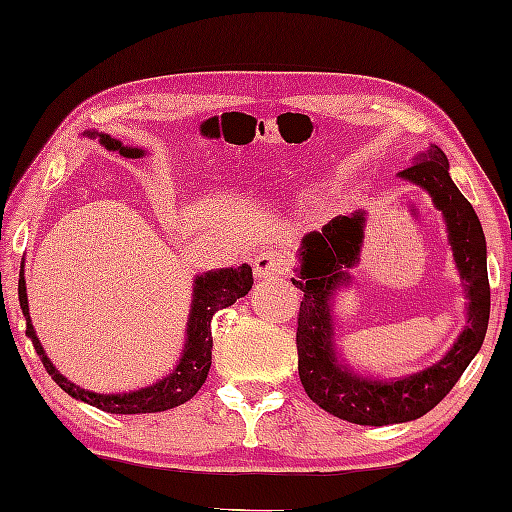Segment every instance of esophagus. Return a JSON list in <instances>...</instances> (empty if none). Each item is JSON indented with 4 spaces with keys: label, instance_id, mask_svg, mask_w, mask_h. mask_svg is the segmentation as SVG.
Wrapping results in <instances>:
<instances>
[{
    "label": "esophagus",
    "instance_id": "obj_1",
    "mask_svg": "<svg viewBox=\"0 0 512 512\" xmlns=\"http://www.w3.org/2000/svg\"><path fill=\"white\" fill-rule=\"evenodd\" d=\"M289 256L282 254V251H275V249H265L261 251L254 258V275L256 277H277V275H284L286 270H289Z\"/></svg>",
    "mask_w": 512,
    "mask_h": 512
}]
</instances>
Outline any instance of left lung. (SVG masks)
<instances>
[{
    "label": "left lung",
    "mask_w": 512,
    "mask_h": 512,
    "mask_svg": "<svg viewBox=\"0 0 512 512\" xmlns=\"http://www.w3.org/2000/svg\"><path fill=\"white\" fill-rule=\"evenodd\" d=\"M398 177L424 188L433 207L443 214L447 242L468 300L466 326L443 359L419 373L394 380L356 373L335 345L333 300L340 289L352 284L349 268L359 263L366 212L335 216L321 230L307 233L298 251V275L291 279L303 291L296 331L298 375L319 408L352 424H403L436 408L480 352L489 324L485 233L473 205L454 186L447 156L431 144Z\"/></svg>",
    "instance_id": "left-lung-1"
}]
</instances>
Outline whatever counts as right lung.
I'll use <instances>...</instances> for the list:
<instances>
[{"label": "right lung", "instance_id": "right-lung-1", "mask_svg": "<svg viewBox=\"0 0 512 512\" xmlns=\"http://www.w3.org/2000/svg\"><path fill=\"white\" fill-rule=\"evenodd\" d=\"M83 137L97 139L107 151L121 153L123 158H142L146 156L144 149L139 146H128L118 142L107 132H95L88 130L83 132ZM25 258L20 263V277H18V300L23 317L27 321V338L32 340L34 349H37L41 363L48 370V375L53 377L55 384L62 391H67L69 396L76 401H83L93 405L97 410L111 412V415H146V412H163L177 405L191 401L198 394V389L205 384L209 375V366H212V317L223 307L233 305L237 298H244L254 284V275H251V265L242 263L240 268H221V270H209L202 272L193 279V300H191V312H188L186 321V342L181 349V356L170 373L163 380L149 384V387L135 389V391H123V394H95V391L81 389L79 384L67 380L58 368L53 366V361L48 359L44 347L34 331L32 319H30V305H27V286H25Z\"/></svg>", "mask_w": 512, "mask_h": 512}]
</instances>
